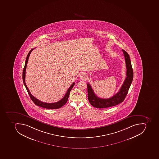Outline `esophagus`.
I'll return each mask as SVG.
<instances>
[{
  "label": "esophagus",
  "instance_id": "34e87169",
  "mask_svg": "<svg viewBox=\"0 0 159 159\" xmlns=\"http://www.w3.org/2000/svg\"><path fill=\"white\" fill-rule=\"evenodd\" d=\"M80 78L82 79V80H85L88 78V76L86 73H82V74H81V75L80 76Z\"/></svg>",
  "mask_w": 159,
  "mask_h": 159
}]
</instances>
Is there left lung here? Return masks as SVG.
Listing matches in <instances>:
<instances>
[{
  "label": "left lung",
  "mask_w": 159,
  "mask_h": 159,
  "mask_svg": "<svg viewBox=\"0 0 159 159\" xmlns=\"http://www.w3.org/2000/svg\"><path fill=\"white\" fill-rule=\"evenodd\" d=\"M125 59V65L127 68L126 78L119 92L110 98L104 99L101 98L94 93L91 85L88 83V97L89 101L91 105L98 108H104L110 107L118 105L124 100L129 91V88L133 81L134 73L131 66V61L129 56L127 52L122 49Z\"/></svg>",
  "instance_id": "left-lung-1"
}]
</instances>
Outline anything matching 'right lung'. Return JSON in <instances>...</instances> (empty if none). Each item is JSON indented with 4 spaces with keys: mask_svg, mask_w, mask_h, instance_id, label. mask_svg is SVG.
<instances>
[{
    "mask_svg": "<svg viewBox=\"0 0 159 159\" xmlns=\"http://www.w3.org/2000/svg\"><path fill=\"white\" fill-rule=\"evenodd\" d=\"M34 49H31L30 51L29 52L28 56L26 57V61H25V65L24 66V69H23V83H24V85L25 86L26 90L28 91V93L29 96L30 97V98L32 100V102L34 103L35 105L37 106H40L41 107L49 109H59L62 106L66 104L67 100H68V97H69V94H70V92L72 88L73 87L75 83H73L68 89L66 93L65 94V97H63L62 99L60 100L58 102L55 103H46L44 102H41L40 100L35 98L34 96H32V94L30 93V92L29 91L28 87L26 85L25 82V70H26V66H27V63H28V60H29V57L30 56V53H31L32 51Z\"/></svg>",
    "mask_w": 159,
    "mask_h": 159,
    "instance_id": "add662e5",
    "label": "right lung"
}]
</instances>
